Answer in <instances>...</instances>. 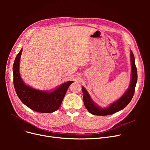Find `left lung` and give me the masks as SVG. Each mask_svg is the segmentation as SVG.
<instances>
[{"mask_svg":"<svg viewBox=\"0 0 150 150\" xmlns=\"http://www.w3.org/2000/svg\"><path fill=\"white\" fill-rule=\"evenodd\" d=\"M130 57L131 62V79L129 88L120 99H117L115 103L110 104L108 107L101 108L96 105L92 100V99L91 98L87 91L84 87L82 88L84 106L88 111L90 113H91L92 115L97 116H106L112 115L124 109L132 99L134 93L136 84L137 83L138 74L137 69L135 65L134 57L132 51H131Z\"/></svg>","mask_w":150,"mask_h":150,"instance_id":"8db88e82","label":"left lung"}]
</instances>
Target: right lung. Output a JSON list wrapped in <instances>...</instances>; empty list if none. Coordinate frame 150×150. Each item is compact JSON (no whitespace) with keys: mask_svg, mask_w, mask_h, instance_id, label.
I'll list each match as a JSON object with an SVG mask.
<instances>
[{"mask_svg":"<svg viewBox=\"0 0 150 150\" xmlns=\"http://www.w3.org/2000/svg\"><path fill=\"white\" fill-rule=\"evenodd\" d=\"M22 49L17 55L13 65V86L21 101L35 111L51 113L57 110L69 86L74 81H67L52 92L35 89L25 84L19 73V63Z\"/></svg>","mask_w":150,"mask_h":150,"instance_id":"1","label":"right lung"}]
</instances>
